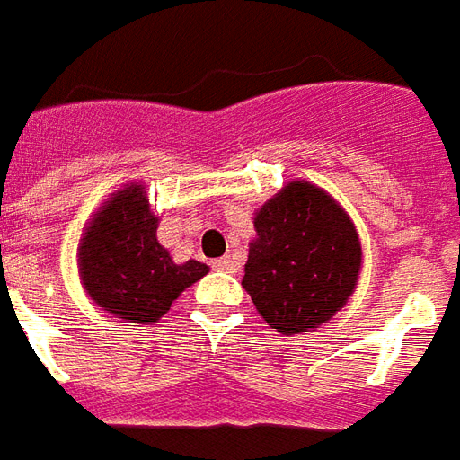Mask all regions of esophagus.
<instances>
[{
    "label": "esophagus",
    "mask_w": 460,
    "mask_h": 460,
    "mask_svg": "<svg viewBox=\"0 0 460 460\" xmlns=\"http://www.w3.org/2000/svg\"><path fill=\"white\" fill-rule=\"evenodd\" d=\"M215 270H225V272H235V260L233 257H220L213 262Z\"/></svg>",
    "instance_id": "esophagus-1"
}]
</instances>
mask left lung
<instances>
[{
	"mask_svg": "<svg viewBox=\"0 0 460 460\" xmlns=\"http://www.w3.org/2000/svg\"><path fill=\"white\" fill-rule=\"evenodd\" d=\"M243 288L279 334L312 332L354 295L359 235L327 190L292 181L255 213Z\"/></svg>",
	"mask_w": 460,
	"mask_h": 460,
	"instance_id": "8db88e82",
	"label": "left lung"
}]
</instances>
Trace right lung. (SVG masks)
Here are the masks:
<instances>
[{
	"label": "right lung",
	"mask_w": 460,
	"mask_h": 460,
	"mask_svg": "<svg viewBox=\"0 0 460 460\" xmlns=\"http://www.w3.org/2000/svg\"><path fill=\"white\" fill-rule=\"evenodd\" d=\"M143 185L131 183L111 195L91 217L79 243L81 285L99 307L123 322H155L178 295L208 275V265L172 262L155 237Z\"/></svg>",
	"instance_id": "add662e5"
}]
</instances>
